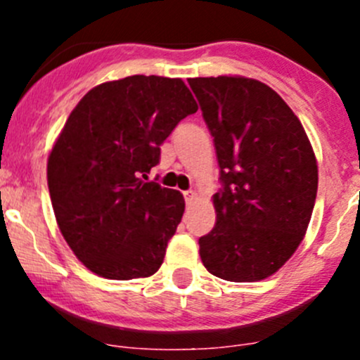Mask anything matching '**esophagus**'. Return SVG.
Segmentation results:
<instances>
[{
  "instance_id": "1",
  "label": "esophagus",
  "mask_w": 360,
  "mask_h": 360,
  "mask_svg": "<svg viewBox=\"0 0 360 360\" xmlns=\"http://www.w3.org/2000/svg\"><path fill=\"white\" fill-rule=\"evenodd\" d=\"M184 198H186V203H193L195 200H197V193H195L193 190L184 191Z\"/></svg>"
}]
</instances>
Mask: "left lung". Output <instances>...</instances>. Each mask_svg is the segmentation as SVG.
Returning <instances> with one entry per match:
<instances>
[{"label":"left lung","instance_id":"left-lung-1","mask_svg":"<svg viewBox=\"0 0 360 360\" xmlns=\"http://www.w3.org/2000/svg\"><path fill=\"white\" fill-rule=\"evenodd\" d=\"M214 137L223 190L216 224L198 240L207 271L257 282L300 248L317 197L319 169L303 125L285 101L245 76L188 79Z\"/></svg>","mask_w":360,"mask_h":360}]
</instances>
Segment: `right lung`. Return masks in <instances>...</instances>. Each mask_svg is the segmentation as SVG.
<instances>
[{
  "label": "right lung",
  "instance_id": "1",
  "mask_svg": "<svg viewBox=\"0 0 360 360\" xmlns=\"http://www.w3.org/2000/svg\"><path fill=\"white\" fill-rule=\"evenodd\" d=\"M197 110L181 78L136 75L94 86L71 111L46 179L57 226L92 274L132 281L162 266L184 198L148 174L174 127Z\"/></svg>",
  "mask_w": 360,
  "mask_h": 360
}]
</instances>
